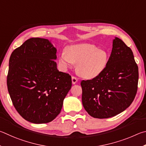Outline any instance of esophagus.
<instances>
[{
	"instance_id": "esophagus-1",
	"label": "esophagus",
	"mask_w": 146,
	"mask_h": 146,
	"mask_svg": "<svg viewBox=\"0 0 146 146\" xmlns=\"http://www.w3.org/2000/svg\"><path fill=\"white\" fill-rule=\"evenodd\" d=\"M78 81V79L76 78V77H72V84H76V83H77Z\"/></svg>"
}]
</instances>
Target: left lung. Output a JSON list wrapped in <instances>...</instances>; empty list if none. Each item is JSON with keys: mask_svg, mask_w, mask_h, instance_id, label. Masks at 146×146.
<instances>
[{"mask_svg": "<svg viewBox=\"0 0 146 146\" xmlns=\"http://www.w3.org/2000/svg\"><path fill=\"white\" fill-rule=\"evenodd\" d=\"M56 51L48 40L31 38L10 56L7 90L18 113L32 123L53 121L71 88V76L57 68Z\"/></svg>", "mask_w": 146, "mask_h": 146, "instance_id": "left-lung-1", "label": "left lung"}]
</instances>
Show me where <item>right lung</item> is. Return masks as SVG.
<instances>
[{"label": "right lung", "instance_id": "1", "mask_svg": "<svg viewBox=\"0 0 146 146\" xmlns=\"http://www.w3.org/2000/svg\"><path fill=\"white\" fill-rule=\"evenodd\" d=\"M138 81L139 68L131 49L115 37L104 68L92 80L81 81L84 108L94 118L115 116L133 101Z\"/></svg>", "mask_w": 146, "mask_h": 146}]
</instances>
